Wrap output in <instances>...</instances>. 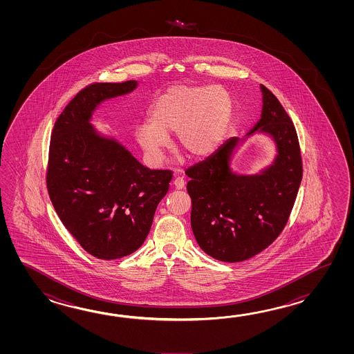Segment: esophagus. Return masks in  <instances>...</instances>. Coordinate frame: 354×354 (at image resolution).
<instances>
[{
    "mask_svg": "<svg viewBox=\"0 0 354 354\" xmlns=\"http://www.w3.org/2000/svg\"><path fill=\"white\" fill-rule=\"evenodd\" d=\"M174 186L177 189H182V188L185 187V180L182 177H174Z\"/></svg>",
    "mask_w": 354,
    "mask_h": 354,
    "instance_id": "esophagus-1",
    "label": "esophagus"
}]
</instances>
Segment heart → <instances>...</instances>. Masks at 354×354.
I'll list each match as a JSON object with an SVG mask.
<instances>
[{
  "mask_svg": "<svg viewBox=\"0 0 354 354\" xmlns=\"http://www.w3.org/2000/svg\"><path fill=\"white\" fill-rule=\"evenodd\" d=\"M233 101L221 86L174 84L153 102L151 120L136 127V139L153 165H159L168 147V136L192 158L209 157L225 136Z\"/></svg>",
  "mask_w": 354,
  "mask_h": 354,
  "instance_id": "obj_1",
  "label": "heart"
}]
</instances>
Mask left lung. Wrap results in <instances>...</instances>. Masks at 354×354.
<instances>
[{
  "instance_id": "left-lung-1",
  "label": "left lung",
  "mask_w": 354,
  "mask_h": 354,
  "mask_svg": "<svg viewBox=\"0 0 354 354\" xmlns=\"http://www.w3.org/2000/svg\"><path fill=\"white\" fill-rule=\"evenodd\" d=\"M262 113L243 138H230L203 162L189 167L187 192L191 227L206 254L241 262L261 253L286 225L302 178L300 145L294 124L263 84ZM268 136L277 153L257 174L232 169L231 159L248 136Z\"/></svg>"
}]
</instances>
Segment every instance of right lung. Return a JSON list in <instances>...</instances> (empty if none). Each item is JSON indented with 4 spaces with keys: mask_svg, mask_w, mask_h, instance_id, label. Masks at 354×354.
<instances>
[{
    "mask_svg": "<svg viewBox=\"0 0 354 354\" xmlns=\"http://www.w3.org/2000/svg\"><path fill=\"white\" fill-rule=\"evenodd\" d=\"M138 81L93 83L55 121L46 185L54 209L75 241L100 259L140 248L172 172L143 166L92 116L106 100L131 93Z\"/></svg>",
    "mask_w": 354,
    "mask_h": 354,
    "instance_id": "obj_1",
    "label": "right lung"
}]
</instances>
